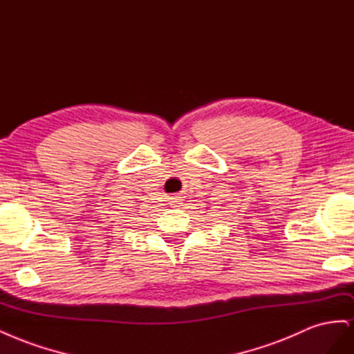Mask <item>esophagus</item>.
Masks as SVG:
<instances>
[{"mask_svg": "<svg viewBox=\"0 0 354 354\" xmlns=\"http://www.w3.org/2000/svg\"><path fill=\"white\" fill-rule=\"evenodd\" d=\"M169 201H170V204H172L174 207H180V204H182V197H179V196H174V197H170V198H169Z\"/></svg>", "mask_w": 354, "mask_h": 354, "instance_id": "1", "label": "esophagus"}]
</instances>
